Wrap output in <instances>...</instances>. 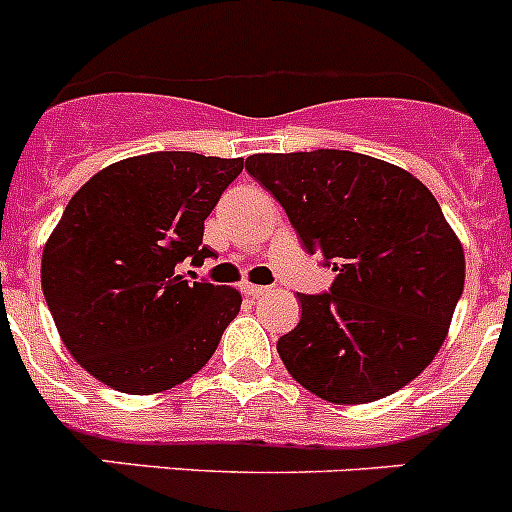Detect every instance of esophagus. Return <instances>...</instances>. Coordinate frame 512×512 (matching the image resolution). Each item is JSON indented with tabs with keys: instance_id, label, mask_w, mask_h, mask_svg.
Returning a JSON list of instances; mask_svg holds the SVG:
<instances>
[{
	"instance_id": "esophagus-1",
	"label": "esophagus",
	"mask_w": 512,
	"mask_h": 512,
	"mask_svg": "<svg viewBox=\"0 0 512 512\" xmlns=\"http://www.w3.org/2000/svg\"><path fill=\"white\" fill-rule=\"evenodd\" d=\"M241 292L246 297H261V295H266V292H269V287H264V284L246 282V284H241Z\"/></svg>"
}]
</instances>
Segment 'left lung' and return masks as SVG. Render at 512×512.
Here are the masks:
<instances>
[{"label":"left lung","mask_w":512,"mask_h":512,"mask_svg":"<svg viewBox=\"0 0 512 512\" xmlns=\"http://www.w3.org/2000/svg\"><path fill=\"white\" fill-rule=\"evenodd\" d=\"M246 169L302 246L338 271L325 295H297L300 323L277 343L287 372L336 405L413 382L446 341L464 289V248L431 189L400 166L333 148L256 153Z\"/></svg>","instance_id":"8db88e82"}]
</instances>
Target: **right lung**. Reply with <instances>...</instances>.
<instances>
[{
  "mask_svg": "<svg viewBox=\"0 0 512 512\" xmlns=\"http://www.w3.org/2000/svg\"><path fill=\"white\" fill-rule=\"evenodd\" d=\"M243 158L156 151L94 174L45 241L40 284L61 341L94 379L128 395L182 384L241 310L233 287L192 282L205 220Z\"/></svg>",
  "mask_w": 512,
  "mask_h": 512,
  "instance_id": "1",
  "label": "right lung"
}]
</instances>
